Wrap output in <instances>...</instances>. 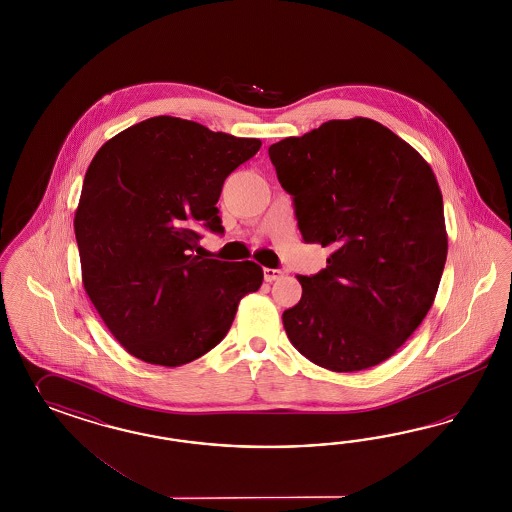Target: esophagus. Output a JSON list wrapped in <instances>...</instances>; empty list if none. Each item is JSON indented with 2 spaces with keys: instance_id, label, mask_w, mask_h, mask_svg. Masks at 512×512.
<instances>
[{
  "instance_id": "esophagus-1",
  "label": "esophagus",
  "mask_w": 512,
  "mask_h": 512,
  "mask_svg": "<svg viewBox=\"0 0 512 512\" xmlns=\"http://www.w3.org/2000/svg\"><path fill=\"white\" fill-rule=\"evenodd\" d=\"M263 274L264 281H268V283H272V281H276V279L283 276V272H281V270H276V268H264Z\"/></svg>"
}]
</instances>
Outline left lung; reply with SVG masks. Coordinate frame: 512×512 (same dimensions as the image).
I'll list each match as a JSON object with an SVG mask.
<instances>
[{"label":"left lung","instance_id":"8db88e82","mask_svg":"<svg viewBox=\"0 0 512 512\" xmlns=\"http://www.w3.org/2000/svg\"><path fill=\"white\" fill-rule=\"evenodd\" d=\"M268 155L302 238L332 249L321 272L296 276L302 298L283 311L289 340L332 372L381 364L432 308L447 261L434 171L370 118L330 120Z\"/></svg>","mask_w":512,"mask_h":512}]
</instances>
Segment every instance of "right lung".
Instances as JSON below:
<instances>
[{"mask_svg": "<svg viewBox=\"0 0 512 512\" xmlns=\"http://www.w3.org/2000/svg\"><path fill=\"white\" fill-rule=\"evenodd\" d=\"M259 148V139L155 116L93 157L75 214L82 283L129 355L167 368L202 357L261 287L259 264L193 253L201 229L225 231L223 182Z\"/></svg>", "mask_w": 512, "mask_h": 512, "instance_id": "right-lung-1", "label": "right lung"}]
</instances>
